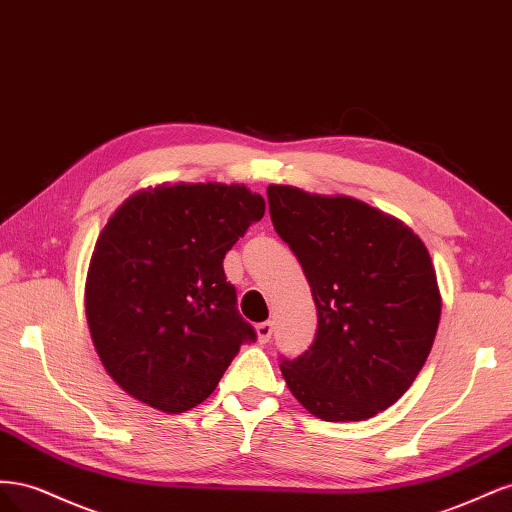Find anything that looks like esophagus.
Returning <instances> with one entry per match:
<instances>
[{"label": "esophagus", "mask_w": 512, "mask_h": 512, "mask_svg": "<svg viewBox=\"0 0 512 512\" xmlns=\"http://www.w3.org/2000/svg\"><path fill=\"white\" fill-rule=\"evenodd\" d=\"M256 333H258V339L262 344H267L269 339H271V335H273V322L271 320H265V322H260V324H256Z\"/></svg>", "instance_id": "1"}]
</instances>
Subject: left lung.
Instances as JSON below:
<instances>
[{"label":"left lung","mask_w":512,"mask_h":512,"mask_svg":"<svg viewBox=\"0 0 512 512\" xmlns=\"http://www.w3.org/2000/svg\"><path fill=\"white\" fill-rule=\"evenodd\" d=\"M277 235L316 301L314 344L282 356L290 393L322 421H365L393 406L425 365L440 290L423 241L361 200L269 185Z\"/></svg>","instance_id":"obj_1"}]
</instances>
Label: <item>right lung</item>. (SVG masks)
<instances>
[{
    "mask_svg": "<svg viewBox=\"0 0 512 512\" xmlns=\"http://www.w3.org/2000/svg\"><path fill=\"white\" fill-rule=\"evenodd\" d=\"M265 215L243 185L177 183L130 196L96 241L85 284L94 346L111 378L168 414L215 391L256 331L224 256Z\"/></svg>",
    "mask_w": 512,
    "mask_h": 512,
    "instance_id": "1",
    "label": "right lung"
}]
</instances>
